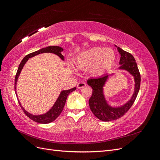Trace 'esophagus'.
I'll return each instance as SVG.
<instances>
[{"label": "esophagus", "instance_id": "1", "mask_svg": "<svg viewBox=\"0 0 160 160\" xmlns=\"http://www.w3.org/2000/svg\"><path fill=\"white\" fill-rule=\"evenodd\" d=\"M86 86V83H84V82H80L78 84H77V88L81 89L82 88H84V87Z\"/></svg>", "mask_w": 160, "mask_h": 160}]
</instances>
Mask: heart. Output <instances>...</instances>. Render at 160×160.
Here are the masks:
<instances>
[{"label":"heart","mask_w":160,"mask_h":160,"mask_svg":"<svg viewBox=\"0 0 160 160\" xmlns=\"http://www.w3.org/2000/svg\"><path fill=\"white\" fill-rule=\"evenodd\" d=\"M115 53L111 49L94 47L87 50L77 57L76 65L81 69H89L93 77H101L109 71L114 64Z\"/></svg>","instance_id":"b5f03b06"}]
</instances>
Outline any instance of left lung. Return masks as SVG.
<instances>
[{
    "label": "left lung",
    "instance_id": "1",
    "mask_svg": "<svg viewBox=\"0 0 160 160\" xmlns=\"http://www.w3.org/2000/svg\"><path fill=\"white\" fill-rule=\"evenodd\" d=\"M118 50L121 55L119 69L128 71L133 76L135 82V91L132 99L128 103L119 108H112L108 104L103 95V86L108 79L109 75H103L99 78L89 79L88 84L93 89V93L89 100V107L95 117L103 122L116 120L126 113L133 104L140 88L141 76L133 56L119 47H118Z\"/></svg>",
    "mask_w": 160,
    "mask_h": 160
}]
</instances>
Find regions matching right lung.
Instances as JSON below:
<instances>
[{"instance_id":"right-lung-1","label":"right lung","mask_w":160,"mask_h":160,"mask_svg":"<svg viewBox=\"0 0 160 160\" xmlns=\"http://www.w3.org/2000/svg\"><path fill=\"white\" fill-rule=\"evenodd\" d=\"M63 51L62 48L58 47V46H49L45 48H42V49L38 50L37 51H35L33 52L30 53L27 55H26L25 57L23 58V59L22 60V61L21 62L20 65L18 66V68L17 72V74L15 76V80H14V91H15L16 93V84L17 82L18 78V76L21 73V71L22 70V69L23 68L24 65L26 63V62L28 61V59L29 58H31L34 56L37 55L38 54H41V53H43V52H51V53H54V54L57 55L59 56L62 60H64V57L61 54V52ZM76 89V88H73L69 90H63L61 92V93L59 96V98L57 99L55 103L54 104V105L52 106V108L47 112L45 114L42 115H32L31 113H29L26 110L24 109V108L21 106V104L18 101V103L20 105L21 108H22L23 112L25 113V115L27 116V117L31 119H32V121L37 123H49L55 120L59 115L61 114V113L62 112V109H63V108L65 106L66 100L67 98V96L69 95V93H71V92H72L73 91H75ZM16 95L17 93H16Z\"/></svg>"}]
</instances>
